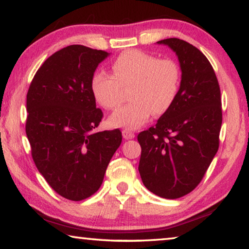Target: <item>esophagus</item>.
I'll return each instance as SVG.
<instances>
[{
  "label": "esophagus",
  "mask_w": 249,
  "mask_h": 249,
  "mask_svg": "<svg viewBox=\"0 0 249 249\" xmlns=\"http://www.w3.org/2000/svg\"><path fill=\"white\" fill-rule=\"evenodd\" d=\"M122 135H123L125 140H132V138L135 137V134L133 132H130L129 129H124L123 132H122Z\"/></svg>",
  "instance_id": "34e87169"
}]
</instances>
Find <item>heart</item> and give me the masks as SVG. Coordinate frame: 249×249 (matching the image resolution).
Returning a JSON list of instances; mask_svg holds the SVG:
<instances>
[{
	"label": "heart",
	"instance_id": "1",
	"mask_svg": "<svg viewBox=\"0 0 249 249\" xmlns=\"http://www.w3.org/2000/svg\"><path fill=\"white\" fill-rule=\"evenodd\" d=\"M113 75L99 70L91 79L94 99L105 109L120 107L123 92L130 89V103L109 117L115 127L135 129L151 115L160 116L171 107L178 95L181 71L171 59H159L141 50L120 53L112 65Z\"/></svg>",
	"mask_w": 249,
	"mask_h": 249
}]
</instances>
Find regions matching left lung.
I'll return each mask as SVG.
<instances>
[{
  "instance_id": "left-lung-1",
  "label": "left lung",
  "mask_w": 249,
  "mask_h": 249,
  "mask_svg": "<svg viewBox=\"0 0 249 249\" xmlns=\"http://www.w3.org/2000/svg\"><path fill=\"white\" fill-rule=\"evenodd\" d=\"M176 53L181 69L178 95L157 124L138 134L141 178L165 199H178L201 182L220 145L221 90L203 53L179 38L157 41Z\"/></svg>"
}]
</instances>
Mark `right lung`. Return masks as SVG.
Instances as JSON below:
<instances>
[{"label": "right lung", "instance_id": "right-lung-1", "mask_svg": "<svg viewBox=\"0 0 249 249\" xmlns=\"http://www.w3.org/2000/svg\"><path fill=\"white\" fill-rule=\"evenodd\" d=\"M108 53L71 45L52 54L29 86L26 135L37 169L59 196L81 201L99 190L120 129L94 132L96 108L91 79Z\"/></svg>", "mask_w": 249, "mask_h": 249}]
</instances>
